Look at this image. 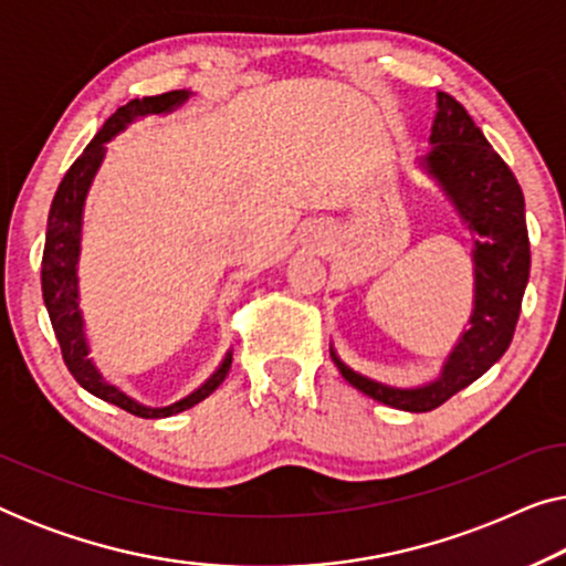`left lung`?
<instances>
[{
	"label": "left lung",
	"instance_id": "1",
	"mask_svg": "<svg viewBox=\"0 0 566 566\" xmlns=\"http://www.w3.org/2000/svg\"><path fill=\"white\" fill-rule=\"evenodd\" d=\"M432 149L420 159L474 234V308L459 343L440 374L417 386H391L353 370L329 343V355L343 378L366 397L405 412H430L474 384L513 343L525 285L531 244L525 200L515 175L492 149L471 115L451 95L438 92V113L430 134Z\"/></svg>",
	"mask_w": 566,
	"mask_h": 566
}]
</instances>
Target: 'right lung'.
<instances>
[{"instance_id": "1", "label": "right lung", "mask_w": 566, "mask_h": 566, "mask_svg": "<svg viewBox=\"0 0 566 566\" xmlns=\"http://www.w3.org/2000/svg\"><path fill=\"white\" fill-rule=\"evenodd\" d=\"M192 95L190 90H172L165 95H154L144 99H130L123 107H118L99 134L87 144L82 157L69 167V172L61 180L56 196H53L51 213H49V229H45V250H43V301L49 308L53 332L61 345V355L69 374L76 378V384L97 399L111 401V405L126 409V412L144 417V420H159V417H172L185 409L196 407L203 401L208 394L219 389L223 378H227L231 368V350L223 355L221 366L213 370L206 384H200L196 391L188 397L175 401L167 407H151L144 405L126 391L107 381L103 370L97 368L95 358H92V345L87 335V324H84L82 314V298H80V252H82V219H84V200H87L90 185L95 180L99 165L105 159V144L120 130H126L130 123L144 118V115H161L180 107L185 99Z\"/></svg>"}]
</instances>
